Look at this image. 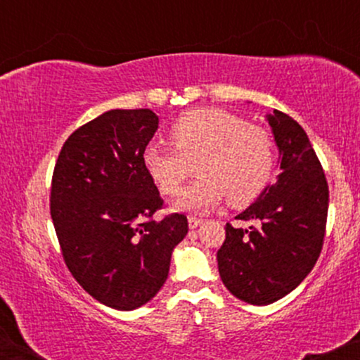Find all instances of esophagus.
<instances>
[{
  "mask_svg": "<svg viewBox=\"0 0 360 360\" xmlns=\"http://www.w3.org/2000/svg\"><path fill=\"white\" fill-rule=\"evenodd\" d=\"M203 223V220L201 218H196V217H188V225L189 229H198V226Z\"/></svg>",
  "mask_w": 360,
  "mask_h": 360,
  "instance_id": "34e87169",
  "label": "esophagus"
}]
</instances>
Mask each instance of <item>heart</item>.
I'll use <instances>...</instances> for the list:
<instances>
[{
  "label": "heart",
  "instance_id": "b5f03b06",
  "mask_svg": "<svg viewBox=\"0 0 360 360\" xmlns=\"http://www.w3.org/2000/svg\"><path fill=\"white\" fill-rule=\"evenodd\" d=\"M169 139L174 148L148 146L143 166L166 196L179 193L196 166L198 179L176 201L183 212H206L225 196L230 206L242 208L266 189L274 174V137L226 110L186 111L169 128Z\"/></svg>",
  "mask_w": 360,
  "mask_h": 360
}]
</instances>
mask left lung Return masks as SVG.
<instances>
[{
  "mask_svg": "<svg viewBox=\"0 0 360 360\" xmlns=\"http://www.w3.org/2000/svg\"><path fill=\"white\" fill-rule=\"evenodd\" d=\"M267 122L283 172L235 217L255 225L226 223L217 254L223 284L250 304L274 303L307 278L320 257L328 213V184L307 131L279 110Z\"/></svg>",
  "mask_w": 360,
  "mask_h": 360,
  "instance_id": "1",
  "label": "left lung"
}]
</instances>
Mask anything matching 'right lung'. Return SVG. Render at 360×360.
Here are the masks:
<instances>
[{"mask_svg": "<svg viewBox=\"0 0 360 360\" xmlns=\"http://www.w3.org/2000/svg\"><path fill=\"white\" fill-rule=\"evenodd\" d=\"M159 117L110 110L69 135L53 167L51 217L74 279L106 307L130 311L166 283L184 214L152 220L162 208L143 166Z\"/></svg>", "mask_w": 360, "mask_h": 360, "instance_id": "add662e5", "label": "right lung"}]
</instances>
